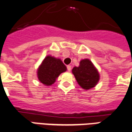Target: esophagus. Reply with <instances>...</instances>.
Instances as JSON below:
<instances>
[{"instance_id": "34e87169", "label": "esophagus", "mask_w": 132, "mask_h": 132, "mask_svg": "<svg viewBox=\"0 0 132 132\" xmlns=\"http://www.w3.org/2000/svg\"><path fill=\"white\" fill-rule=\"evenodd\" d=\"M67 70H68V71H70L71 70V65H67Z\"/></svg>"}]
</instances>
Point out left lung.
Returning a JSON list of instances; mask_svg holds the SVG:
<instances>
[{"instance_id": "left-lung-1", "label": "left lung", "mask_w": 132, "mask_h": 132, "mask_svg": "<svg viewBox=\"0 0 132 132\" xmlns=\"http://www.w3.org/2000/svg\"><path fill=\"white\" fill-rule=\"evenodd\" d=\"M72 73L78 84L85 90L94 87L100 80L98 69L88 59L81 60L79 66L72 69Z\"/></svg>"}]
</instances>
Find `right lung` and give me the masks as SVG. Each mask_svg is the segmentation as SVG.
<instances>
[{
  "label": "right lung",
  "instance_id": "1",
  "mask_svg": "<svg viewBox=\"0 0 132 132\" xmlns=\"http://www.w3.org/2000/svg\"><path fill=\"white\" fill-rule=\"evenodd\" d=\"M66 71L67 67L61 59L48 55L38 68L37 76L44 85L51 86L56 82L59 75Z\"/></svg>",
  "mask_w": 132,
  "mask_h": 132
}]
</instances>
